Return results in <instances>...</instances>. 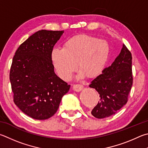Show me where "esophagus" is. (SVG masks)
Segmentation results:
<instances>
[{"label":"esophagus","mask_w":148,"mask_h":148,"mask_svg":"<svg viewBox=\"0 0 148 148\" xmlns=\"http://www.w3.org/2000/svg\"><path fill=\"white\" fill-rule=\"evenodd\" d=\"M83 88V86L80 84H75L73 85V90L76 92H80Z\"/></svg>","instance_id":"esophagus-1"}]
</instances>
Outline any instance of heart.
<instances>
[{"mask_svg": "<svg viewBox=\"0 0 148 148\" xmlns=\"http://www.w3.org/2000/svg\"><path fill=\"white\" fill-rule=\"evenodd\" d=\"M109 47L106 41L97 37L77 35L65 41L63 48H55L51 52V61L58 74L69 80L77 69L80 76H92L106 63Z\"/></svg>", "mask_w": 148, "mask_h": 148, "instance_id": "heart-1", "label": "heart"}]
</instances>
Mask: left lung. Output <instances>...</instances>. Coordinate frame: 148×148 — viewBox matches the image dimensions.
Returning <instances> with one entry per match:
<instances>
[{"mask_svg": "<svg viewBox=\"0 0 148 148\" xmlns=\"http://www.w3.org/2000/svg\"><path fill=\"white\" fill-rule=\"evenodd\" d=\"M132 56L125 45L111 66L90 82L89 87L100 95V101L91 111L97 119L116 113L127 103L133 85Z\"/></svg>", "mask_w": 148, "mask_h": 148, "instance_id": "8db88e82", "label": "left lung"}]
</instances>
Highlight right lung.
<instances>
[{
    "label": "right lung",
    "mask_w": 148,
    "mask_h": 148,
    "mask_svg": "<svg viewBox=\"0 0 148 148\" xmlns=\"http://www.w3.org/2000/svg\"><path fill=\"white\" fill-rule=\"evenodd\" d=\"M64 31L41 29L21 44L13 56L10 80L15 104L36 120L52 117L71 85L55 74L51 52Z\"/></svg>",
    "instance_id": "1"
}]
</instances>
